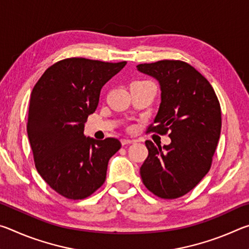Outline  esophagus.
Listing matches in <instances>:
<instances>
[{"label": "esophagus", "mask_w": 249, "mask_h": 249, "mask_svg": "<svg viewBox=\"0 0 249 249\" xmlns=\"http://www.w3.org/2000/svg\"><path fill=\"white\" fill-rule=\"evenodd\" d=\"M121 142H122V145H123V146H125V145L134 144V142H135V141H133V140H122V141H121Z\"/></svg>", "instance_id": "obj_1"}]
</instances>
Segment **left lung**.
<instances>
[{"mask_svg": "<svg viewBox=\"0 0 249 249\" xmlns=\"http://www.w3.org/2000/svg\"><path fill=\"white\" fill-rule=\"evenodd\" d=\"M160 84L161 102L148 132L165 135L169 145L146 141L148 157L141 167L142 183L161 199H177L208 174L221 134V107L212 86L180 60L137 66Z\"/></svg>", "mask_w": 249, "mask_h": 249, "instance_id": "1", "label": "left lung"}]
</instances>
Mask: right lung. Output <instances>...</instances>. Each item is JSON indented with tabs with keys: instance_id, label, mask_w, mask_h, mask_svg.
<instances>
[{
	"instance_id": "obj_1",
	"label": "right lung",
	"mask_w": 249,
	"mask_h": 249,
	"mask_svg": "<svg viewBox=\"0 0 249 249\" xmlns=\"http://www.w3.org/2000/svg\"><path fill=\"white\" fill-rule=\"evenodd\" d=\"M125 65L67 58L50 66L32 91L27 134L36 169L67 199L81 200L98 190L109 158L121 148L116 138L96 141L83 130L102 87Z\"/></svg>"
}]
</instances>
